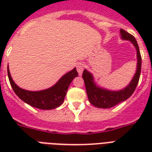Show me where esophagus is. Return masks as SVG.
I'll use <instances>...</instances> for the list:
<instances>
[{"label": "esophagus", "instance_id": "esophagus-1", "mask_svg": "<svg viewBox=\"0 0 152 152\" xmlns=\"http://www.w3.org/2000/svg\"><path fill=\"white\" fill-rule=\"evenodd\" d=\"M83 68H84V64L83 63H78L76 64V69H77V72H78V73L80 75H81L82 72H83Z\"/></svg>", "mask_w": 152, "mask_h": 152}]
</instances>
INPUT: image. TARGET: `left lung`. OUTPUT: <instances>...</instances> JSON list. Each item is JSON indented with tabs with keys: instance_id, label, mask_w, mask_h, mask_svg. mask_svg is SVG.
<instances>
[{
	"instance_id": "8db88e82",
	"label": "left lung",
	"mask_w": 152,
	"mask_h": 152,
	"mask_svg": "<svg viewBox=\"0 0 152 152\" xmlns=\"http://www.w3.org/2000/svg\"><path fill=\"white\" fill-rule=\"evenodd\" d=\"M121 34L123 39H127L132 42L134 46L137 49V69L135 73L134 77L132 78L131 83L123 90L118 91H111L105 90L99 87H96L93 80L92 75L88 72L86 69L83 70V77L84 83H85L86 91L88 95V100L93 106L99 108H110L118 105L121 102L125 101L132 95L135 89L137 88L140 76L141 71V55L140 53L139 46L137 42L133 35H132L125 30L121 29Z\"/></svg>"
}]
</instances>
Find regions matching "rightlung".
<instances>
[{
	"mask_svg": "<svg viewBox=\"0 0 152 152\" xmlns=\"http://www.w3.org/2000/svg\"><path fill=\"white\" fill-rule=\"evenodd\" d=\"M8 76L14 92L20 99L35 108L40 110H52L57 108L63 103L68 88L73 79L78 76V72L76 69H72L62 76L52 88L39 91H29L19 88L12 80L8 69Z\"/></svg>",
	"mask_w": 152,
	"mask_h": 152,
	"instance_id": "1",
	"label": "right lung"
}]
</instances>
